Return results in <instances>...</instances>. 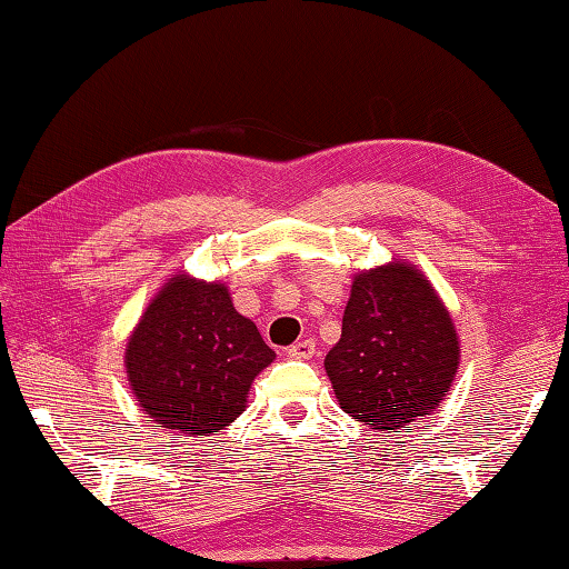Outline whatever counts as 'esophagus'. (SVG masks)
Masks as SVG:
<instances>
[{
  "label": "esophagus",
  "instance_id": "34e87169",
  "mask_svg": "<svg viewBox=\"0 0 569 569\" xmlns=\"http://www.w3.org/2000/svg\"><path fill=\"white\" fill-rule=\"evenodd\" d=\"M287 357L292 359H312L315 357V341L312 339H305V341H297L287 349Z\"/></svg>",
  "mask_w": 569,
  "mask_h": 569
}]
</instances>
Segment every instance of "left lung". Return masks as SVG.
<instances>
[{"label":"left lung","instance_id":"8db88e82","mask_svg":"<svg viewBox=\"0 0 569 569\" xmlns=\"http://www.w3.org/2000/svg\"><path fill=\"white\" fill-rule=\"evenodd\" d=\"M460 363L443 299L416 264L393 260L353 274L341 339L325 369L339 406L399 433L441 409Z\"/></svg>","mask_w":569,"mask_h":569}]
</instances>
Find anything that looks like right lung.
<instances>
[{"mask_svg":"<svg viewBox=\"0 0 569 569\" xmlns=\"http://www.w3.org/2000/svg\"><path fill=\"white\" fill-rule=\"evenodd\" d=\"M274 351L222 282L170 277L126 341L123 367L141 411L173 433L216 436L248 406Z\"/></svg>","mask_w":569,"mask_h":569,"instance_id":"obj_1","label":"right lung"}]
</instances>
